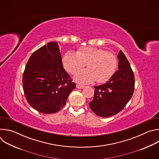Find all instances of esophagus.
<instances>
[{"mask_svg": "<svg viewBox=\"0 0 159 159\" xmlns=\"http://www.w3.org/2000/svg\"><path fill=\"white\" fill-rule=\"evenodd\" d=\"M76 87H77V89H82V88L84 87V85H80V84H77Z\"/></svg>", "mask_w": 159, "mask_h": 159, "instance_id": "1", "label": "esophagus"}]
</instances>
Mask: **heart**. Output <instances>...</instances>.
<instances>
[{
  "mask_svg": "<svg viewBox=\"0 0 159 159\" xmlns=\"http://www.w3.org/2000/svg\"><path fill=\"white\" fill-rule=\"evenodd\" d=\"M65 69L70 74H75L86 64L87 69L78 72L75 80L80 84H90L94 81L105 83L109 80L116 72L118 66L116 57L107 50L83 47L77 50L66 52L62 60Z\"/></svg>",
  "mask_w": 159,
  "mask_h": 159,
  "instance_id": "b5f03b06",
  "label": "heart"
}]
</instances>
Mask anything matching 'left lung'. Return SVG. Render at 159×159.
I'll use <instances>...</instances> for the list:
<instances>
[{"instance_id": "obj_1", "label": "left lung", "mask_w": 159, "mask_h": 159, "mask_svg": "<svg viewBox=\"0 0 159 159\" xmlns=\"http://www.w3.org/2000/svg\"><path fill=\"white\" fill-rule=\"evenodd\" d=\"M118 70L106 84L94 86L93 100L89 102L99 116L116 115L131 98L134 89V76L130 64L121 50L118 53Z\"/></svg>"}]
</instances>
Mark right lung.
<instances>
[{
	"label": "right lung",
	"mask_w": 159,
	"mask_h": 159,
	"mask_svg": "<svg viewBox=\"0 0 159 159\" xmlns=\"http://www.w3.org/2000/svg\"><path fill=\"white\" fill-rule=\"evenodd\" d=\"M22 85L28 103L44 114L63 107L76 85L64 69L57 42H50L30 57Z\"/></svg>",
	"instance_id": "1"
}]
</instances>
